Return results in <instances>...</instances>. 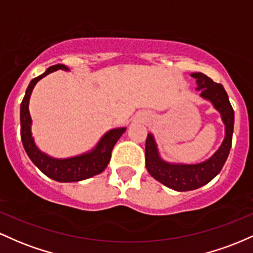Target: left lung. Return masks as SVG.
Wrapping results in <instances>:
<instances>
[{"mask_svg": "<svg viewBox=\"0 0 253 253\" xmlns=\"http://www.w3.org/2000/svg\"><path fill=\"white\" fill-rule=\"evenodd\" d=\"M197 80L201 96L208 99L221 113L226 126V136L222 144L209 160L197 165H172L159 158L157 146L152 135L146 140V167L153 178L177 191H189L206 185L220 173L228 158L232 147L234 126V111L229 103L228 95L221 84H216L202 73L191 74Z\"/></svg>", "mask_w": 253, "mask_h": 253, "instance_id": "8db88e82", "label": "left lung"}]
</instances>
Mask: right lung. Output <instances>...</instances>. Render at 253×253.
Wrapping results in <instances>:
<instances>
[{"instance_id":"obj_1","label":"right lung","mask_w":253,"mask_h":253,"mask_svg":"<svg viewBox=\"0 0 253 253\" xmlns=\"http://www.w3.org/2000/svg\"><path fill=\"white\" fill-rule=\"evenodd\" d=\"M57 69L68 70V68L63 64L52 65V67L47 68L46 72L42 74L41 76L33 79L31 84H28L26 94H25L22 103L20 105L21 141L28 158L45 175H47L51 179L63 181V183L88 179V178L99 174L106 169L107 164L111 159L113 146L126 131V127L110 130L109 132L104 135V137L101 138L98 146L92 152L80 155V157L70 159H53L42 153L36 147L32 134H31V116L30 111H28V101H30L31 93H32L33 87L36 86L37 82L44 76H46L47 74L55 72Z\"/></svg>"}]
</instances>
